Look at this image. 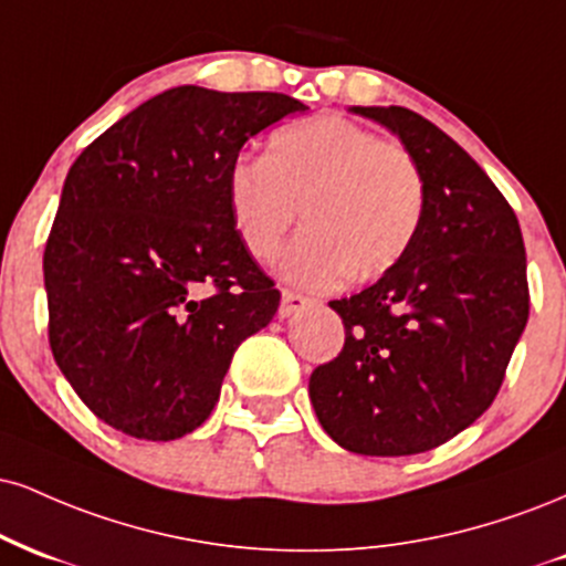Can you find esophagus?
<instances>
[{
    "label": "esophagus",
    "instance_id": "esophagus-1",
    "mask_svg": "<svg viewBox=\"0 0 566 566\" xmlns=\"http://www.w3.org/2000/svg\"><path fill=\"white\" fill-rule=\"evenodd\" d=\"M305 305H308V297L301 295V292L284 290V292H282V305H279V316L287 318V316H292V313L303 311Z\"/></svg>",
    "mask_w": 566,
    "mask_h": 566
}]
</instances>
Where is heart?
<instances>
[{
	"mask_svg": "<svg viewBox=\"0 0 566 566\" xmlns=\"http://www.w3.org/2000/svg\"><path fill=\"white\" fill-rule=\"evenodd\" d=\"M227 195L244 250L263 263L279 255L301 210L305 229L279 269L305 290L390 271L417 240L427 202L408 147L343 115H311L279 128L265 158L240 155L231 163Z\"/></svg>",
	"mask_w": 566,
	"mask_h": 566,
	"instance_id": "b5f03b06",
	"label": "heart"
}]
</instances>
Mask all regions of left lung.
<instances>
[{
  "label": "left lung",
  "instance_id": "left-lung-1",
  "mask_svg": "<svg viewBox=\"0 0 566 566\" xmlns=\"http://www.w3.org/2000/svg\"><path fill=\"white\" fill-rule=\"evenodd\" d=\"M398 134L424 176L408 253L371 287L329 305L345 345L311 374V403L337 446L424 453L488 411L530 316L527 258L512 206L446 132L408 107H353Z\"/></svg>",
  "mask_w": 566,
  "mask_h": 566
}]
</instances>
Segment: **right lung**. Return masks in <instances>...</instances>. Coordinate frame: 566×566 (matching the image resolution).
I'll use <instances>...</instances> for the list:
<instances>
[{
  "label": "right lung",
  "instance_id": "1",
  "mask_svg": "<svg viewBox=\"0 0 566 566\" xmlns=\"http://www.w3.org/2000/svg\"><path fill=\"white\" fill-rule=\"evenodd\" d=\"M308 107L276 92L176 86L88 145L44 248L50 348L94 417L176 440L218 403L231 356L279 290L231 221L227 176L250 136Z\"/></svg>",
  "mask_w": 566,
  "mask_h": 566
}]
</instances>
